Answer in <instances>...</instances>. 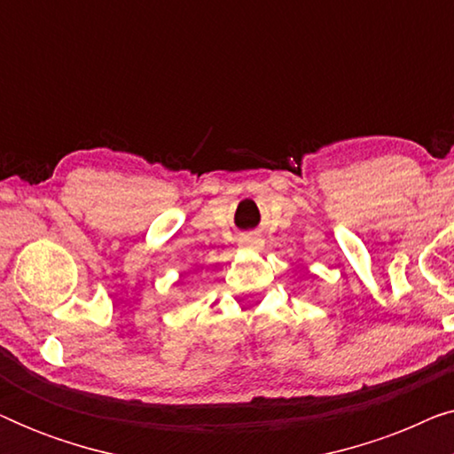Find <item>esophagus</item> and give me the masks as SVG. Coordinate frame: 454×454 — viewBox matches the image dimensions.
<instances>
[{
    "instance_id": "obj_1",
    "label": "esophagus",
    "mask_w": 454,
    "mask_h": 454,
    "mask_svg": "<svg viewBox=\"0 0 454 454\" xmlns=\"http://www.w3.org/2000/svg\"><path fill=\"white\" fill-rule=\"evenodd\" d=\"M239 246L241 247H250V250H260V247H262V239H260L258 235L250 233V235H244V238L239 239Z\"/></svg>"
}]
</instances>
